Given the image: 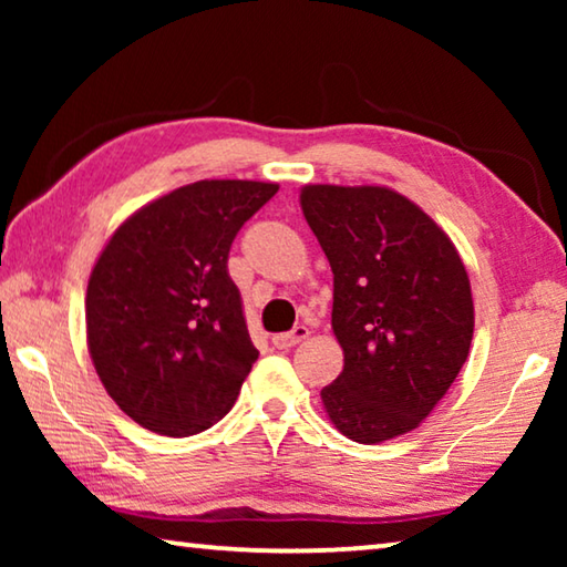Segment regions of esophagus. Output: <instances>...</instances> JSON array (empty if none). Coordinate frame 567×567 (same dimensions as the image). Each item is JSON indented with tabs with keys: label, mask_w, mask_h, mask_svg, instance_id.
<instances>
[{
	"label": "esophagus",
	"mask_w": 567,
	"mask_h": 567,
	"mask_svg": "<svg viewBox=\"0 0 567 567\" xmlns=\"http://www.w3.org/2000/svg\"><path fill=\"white\" fill-rule=\"evenodd\" d=\"M307 334H310V330L305 328V324H295V328L290 332H280V334H272V344L277 350H290L295 348L297 342H302Z\"/></svg>",
	"instance_id": "obj_1"
}]
</instances>
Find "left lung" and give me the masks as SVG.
Wrapping results in <instances>:
<instances>
[{"label":"left lung","mask_w":567,"mask_h":567,"mask_svg":"<svg viewBox=\"0 0 567 567\" xmlns=\"http://www.w3.org/2000/svg\"><path fill=\"white\" fill-rule=\"evenodd\" d=\"M307 225L328 255L344 368L322 388L330 420L375 445L417 427L473 342V295L450 237L388 187L307 185Z\"/></svg>","instance_id":"8db88e82"}]
</instances>
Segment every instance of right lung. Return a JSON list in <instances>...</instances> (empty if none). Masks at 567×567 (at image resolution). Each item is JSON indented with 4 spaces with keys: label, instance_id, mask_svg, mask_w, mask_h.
Instances as JSON below:
<instances>
[{
    "label": "right lung",
    "instance_id": "obj_1",
    "mask_svg": "<svg viewBox=\"0 0 567 567\" xmlns=\"http://www.w3.org/2000/svg\"><path fill=\"white\" fill-rule=\"evenodd\" d=\"M272 182L203 179L134 213L87 285V344L104 390L152 433L197 435L233 410L257 360L227 270Z\"/></svg>",
    "mask_w": 567,
    "mask_h": 567
}]
</instances>
